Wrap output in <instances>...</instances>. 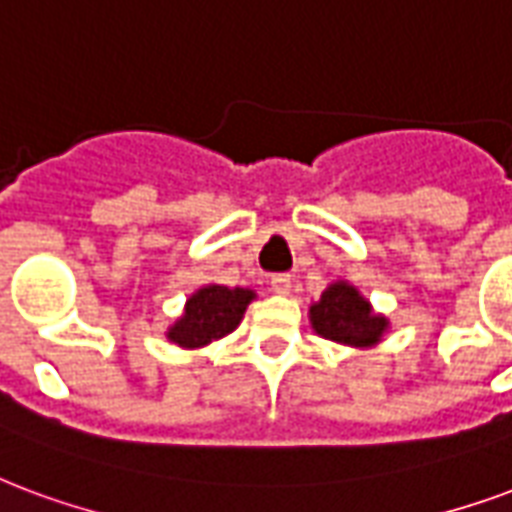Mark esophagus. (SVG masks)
Returning a JSON list of instances; mask_svg holds the SVG:
<instances>
[{
    "instance_id": "obj_1",
    "label": "esophagus",
    "mask_w": 512,
    "mask_h": 512,
    "mask_svg": "<svg viewBox=\"0 0 512 512\" xmlns=\"http://www.w3.org/2000/svg\"><path fill=\"white\" fill-rule=\"evenodd\" d=\"M290 287H293V279L290 274H274L271 276V290L279 295H287L290 293Z\"/></svg>"
}]
</instances>
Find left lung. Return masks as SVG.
I'll return each mask as SVG.
<instances>
[{
  "instance_id": "obj_1",
  "label": "left lung",
  "mask_w": 512,
  "mask_h": 512,
  "mask_svg": "<svg viewBox=\"0 0 512 512\" xmlns=\"http://www.w3.org/2000/svg\"><path fill=\"white\" fill-rule=\"evenodd\" d=\"M314 331L331 339V342L369 347L380 342L382 331L388 328V320L372 312L369 301H363L361 293L347 282H336L320 295V301L309 306Z\"/></svg>"
}]
</instances>
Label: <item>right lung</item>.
Masks as SVG:
<instances>
[{
  "instance_id": "1",
  "label": "right lung",
  "mask_w": 512,
  "mask_h": 512,
  "mask_svg": "<svg viewBox=\"0 0 512 512\" xmlns=\"http://www.w3.org/2000/svg\"><path fill=\"white\" fill-rule=\"evenodd\" d=\"M252 298L255 293L244 287L236 290L222 285L203 287L189 298L181 320L168 331V339L179 347H203L214 339H222L230 331H236Z\"/></svg>"
}]
</instances>
